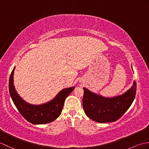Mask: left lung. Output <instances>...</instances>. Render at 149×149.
I'll use <instances>...</instances> for the list:
<instances>
[{
    "instance_id": "left-lung-1",
    "label": "left lung",
    "mask_w": 149,
    "mask_h": 149,
    "mask_svg": "<svg viewBox=\"0 0 149 149\" xmlns=\"http://www.w3.org/2000/svg\"><path fill=\"white\" fill-rule=\"evenodd\" d=\"M84 89L83 106L87 116L99 123L115 122L131 106L136 96V83L122 95L113 98H105Z\"/></svg>"
}]
</instances>
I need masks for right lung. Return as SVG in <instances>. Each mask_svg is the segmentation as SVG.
<instances>
[{"label":"right lung","instance_id":"obj_1","mask_svg":"<svg viewBox=\"0 0 149 149\" xmlns=\"http://www.w3.org/2000/svg\"><path fill=\"white\" fill-rule=\"evenodd\" d=\"M15 67L9 77V94L15 106L24 118L33 124H44L55 120L61 115L64 102L75 87L62 90L50 102L42 105H32L27 103L17 94L13 85V74Z\"/></svg>","mask_w":149,"mask_h":149}]
</instances>
